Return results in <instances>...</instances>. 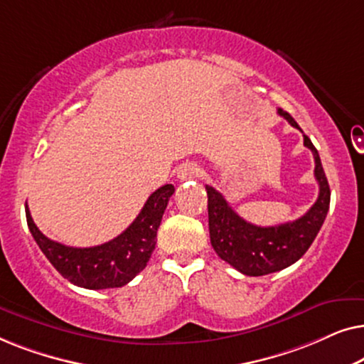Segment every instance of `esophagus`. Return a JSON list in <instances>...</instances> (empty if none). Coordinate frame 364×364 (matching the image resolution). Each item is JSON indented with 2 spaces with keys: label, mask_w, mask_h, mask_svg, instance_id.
<instances>
[{
  "label": "esophagus",
  "mask_w": 364,
  "mask_h": 364,
  "mask_svg": "<svg viewBox=\"0 0 364 364\" xmlns=\"http://www.w3.org/2000/svg\"><path fill=\"white\" fill-rule=\"evenodd\" d=\"M203 171L200 167L197 166V164L193 162H187L181 166L177 172V177L181 178V181H191V178H197V177H202Z\"/></svg>",
  "instance_id": "34e87169"
}]
</instances>
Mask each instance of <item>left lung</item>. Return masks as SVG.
<instances>
[{
    "label": "left lung",
    "instance_id": "left-lung-1",
    "mask_svg": "<svg viewBox=\"0 0 364 364\" xmlns=\"http://www.w3.org/2000/svg\"><path fill=\"white\" fill-rule=\"evenodd\" d=\"M278 114L285 117L293 127L300 129L295 119L283 109H278ZM303 144L313 152L315 178L320 186V193L310 210L296 220L275 227L253 225L243 220L228 205L220 192L205 186L208 196V230L213 250L222 260L230 263L243 275L262 277L293 265L305 255L325 222L330 208V186L315 146L306 136H303Z\"/></svg>",
    "mask_w": 364,
    "mask_h": 364
}]
</instances>
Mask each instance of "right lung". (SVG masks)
<instances>
[{
    "mask_svg": "<svg viewBox=\"0 0 364 364\" xmlns=\"http://www.w3.org/2000/svg\"><path fill=\"white\" fill-rule=\"evenodd\" d=\"M173 192L176 188L172 183L157 188L144 203L136 220L121 235L97 247L76 248L49 240L33 222L28 205L26 220L41 252L68 282L87 290L119 288L127 285L146 268L156 248L164 210Z\"/></svg>",
    "mask_w": 364,
    "mask_h": 364,
    "instance_id": "1",
    "label": "right lung"
}]
</instances>
